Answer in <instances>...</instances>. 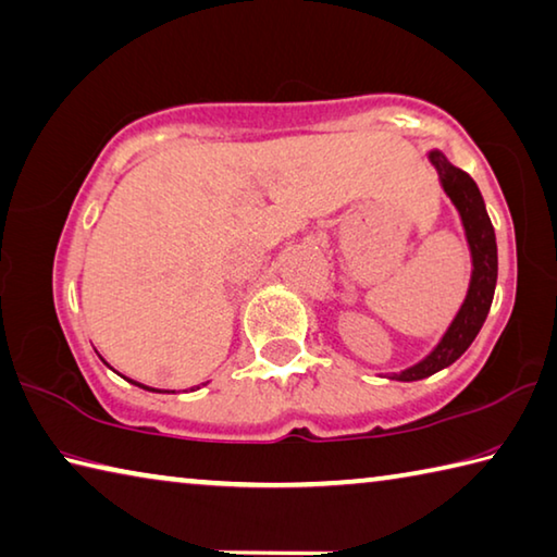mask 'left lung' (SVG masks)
Segmentation results:
<instances>
[{"label": "left lung", "instance_id": "1", "mask_svg": "<svg viewBox=\"0 0 557 557\" xmlns=\"http://www.w3.org/2000/svg\"><path fill=\"white\" fill-rule=\"evenodd\" d=\"M429 160L436 168L443 191L450 197L460 214L465 238H468L470 246L472 275L462 307L455 313V319L450 321L448 331L443 333L438 346L421 362H417V366L389 375L392 380L399 382L423 380L433 375V372L453 366L480 333L492 307L494 287H497V238H494L492 221L487 216V209H484V199L478 185H474V180L465 170L448 163V158L441 150H429Z\"/></svg>", "mask_w": 557, "mask_h": 557}]
</instances>
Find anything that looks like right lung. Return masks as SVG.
<instances>
[{
	"instance_id": "1",
	"label": "right lung",
	"mask_w": 557,
	"mask_h": 557,
	"mask_svg": "<svg viewBox=\"0 0 557 557\" xmlns=\"http://www.w3.org/2000/svg\"><path fill=\"white\" fill-rule=\"evenodd\" d=\"M128 380V377H126ZM131 384H136V387H140V389H148V392H158V389H153V387H146V384H140V382H136V380H128Z\"/></svg>"
}]
</instances>
